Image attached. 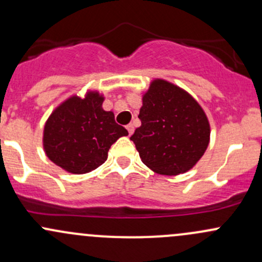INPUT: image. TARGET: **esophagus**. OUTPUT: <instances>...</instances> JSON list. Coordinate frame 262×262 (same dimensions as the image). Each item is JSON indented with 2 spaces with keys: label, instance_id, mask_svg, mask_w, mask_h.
Listing matches in <instances>:
<instances>
[{
  "label": "esophagus",
  "instance_id": "1",
  "mask_svg": "<svg viewBox=\"0 0 262 262\" xmlns=\"http://www.w3.org/2000/svg\"><path fill=\"white\" fill-rule=\"evenodd\" d=\"M126 130H128L129 136H132V134H133V132H134V125L133 124H128V125H126Z\"/></svg>",
  "mask_w": 262,
  "mask_h": 262
}]
</instances>
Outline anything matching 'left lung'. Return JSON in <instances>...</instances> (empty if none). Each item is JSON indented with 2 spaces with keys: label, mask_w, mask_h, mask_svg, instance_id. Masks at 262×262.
Here are the masks:
<instances>
[{
  "label": "left lung",
  "mask_w": 262,
  "mask_h": 262,
  "mask_svg": "<svg viewBox=\"0 0 262 262\" xmlns=\"http://www.w3.org/2000/svg\"><path fill=\"white\" fill-rule=\"evenodd\" d=\"M138 118L142 125L130 140L142 162L155 173H185L208 148L210 124L205 112L188 92L168 80L150 83Z\"/></svg>",
  "instance_id": "8db88e82"
}]
</instances>
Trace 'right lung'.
I'll use <instances>...</instances> for the list:
<instances>
[{"instance_id": "1", "label": "right lung", "mask_w": 262, "mask_h": 262, "mask_svg": "<svg viewBox=\"0 0 262 262\" xmlns=\"http://www.w3.org/2000/svg\"><path fill=\"white\" fill-rule=\"evenodd\" d=\"M104 97L87 92L72 96L52 112L43 129V149L51 162L72 174H85L107 160L108 150L128 136L113 112L102 108Z\"/></svg>"}]
</instances>
